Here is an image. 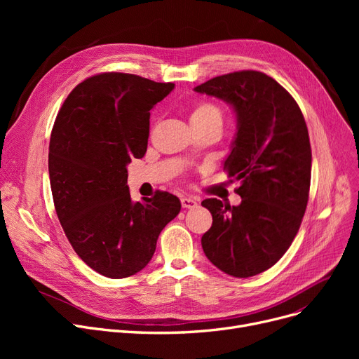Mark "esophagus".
<instances>
[{
	"label": "esophagus",
	"mask_w": 359,
	"mask_h": 359,
	"mask_svg": "<svg viewBox=\"0 0 359 359\" xmlns=\"http://www.w3.org/2000/svg\"><path fill=\"white\" fill-rule=\"evenodd\" d=\"M180 202H182V206H183L184 210H192V208H195V206L198 205V202L195 199H192V198H182Z\"/></svg>",
	"instance_id": "obj_1"
}]
</instances>
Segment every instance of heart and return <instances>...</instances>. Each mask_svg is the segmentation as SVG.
<instances>
[{
	"label": "heart",
	"mask_w": 359,
	"mask_h": 359,
	"mask_svg": "<svg viewBox=\"0 0 359 359\" xmlns=\"http://www.w3.org/2000/svg\"><path fill=\"white\" fill-rule=\"evenodd\" d=\"M191 123L192 126L198 125H222V111L221 109L211 102H201L194 106L191 111Z\"/></svg>",
	"instance_id": "b5f03b06"
}]
</instances>
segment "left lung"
Here are the masks:
<instances>
[{"label":"left lung","instance_id":"obj_1","mask_svg":"<svg viewBox=\"0 0 359 359\" xmlns=\"http://www.w3.org/2000/svg\"><path fill=\"white\" fill-rule=\"evenodd\" d=\"M230 104L236 134L224 170L240 182V205L205 199L212 227L202 236L205 256L236 278L272 268L303 221L311 179L309 130L297 102L269 75L238 71L194 88Z\"/></svg>","mask_w":359,"mask_h":359}]
</instances>
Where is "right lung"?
Returning a JSON list of instances; mask_svg holds the SVG:
<instances>
[{
	"label": "right lung",
	"instance_id": "obj_1",
	"mask_svg": "<svg viewBox=\"0 0 359 359\" xmlns=\"http://www.w3.org/2000/svg\"><path fill=\"white\" fill-rule=\"evenodd\" d=\"M173 88L134 74H99L69 93L55 119L48 165L56 215L75 253L103 276L144 269L180 212L177 196L157 192L134 202L126 184V165L147 151L149 110Z\"/></svg>",
	"mask_w": 359,
	"mask_h": 359
}]
</instances>
